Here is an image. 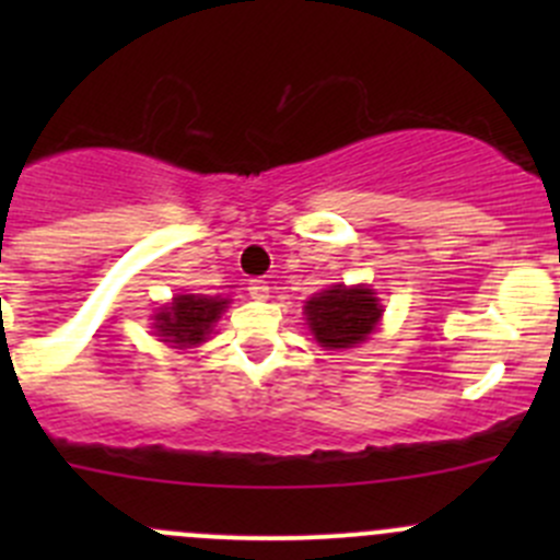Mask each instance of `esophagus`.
<instances>
[{
    "instance_id": "esophagus-1",
    "label": "esophagus",
    "mask_w": 560,
    "mask_h": 560,
    "mask_svg": "<svg viewBox=\"0 0 560 560\" xmlns=\"http://www.w3.org/2000/svg\"><path fill=\"white\" fill-rule=\"evenodd\" d=\"M248 295H252L254 301H268V298H270L268 281H262V279L248 281Z\"/></svg>"
}]
</instances>
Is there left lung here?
<instances>
[{
    "label": "left lung",
    "instance_id": "left-lung-1",
    "mask_svg": "<svg viewBox=\"0 0 560 560\" xmlns=\"http://www.w3.org/2000/svg\"><path fill=\"white\" fill-rule=\"evenodd\" d=\"M316 343L325 349H352L376 330L382 303L371 287L332 284L303 306Z\"/></svg>",
    "mask_w": 560,
    "mask_h": 560
}]
</instances>
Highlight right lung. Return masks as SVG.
Masks as SVG:
<instances>
[{
  "mask_svg": "<svg viewBox=\"0 0 560 560\" xmlns=\"http://www.w3.org/2000/svg\"><path fill=\"white\" fill-rule=\"evenodd\" d=\"M228 303V298L175 295L173 303L154 314V336L165 343H175V349L197 347L206 341Z\"/></svg>",
  "mask_w": 560,
  "mask_h": 560,
  "instance_id": "1",
  "label": "right lung"
}]
</instances>
